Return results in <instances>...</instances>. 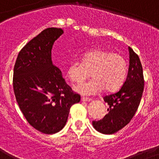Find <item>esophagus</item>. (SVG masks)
Here are the masks:
<instances>
[{"label":"esophagus","instance_id":"1","mask_svg":"<svg viewBox=\"0 0 159 159\" xmlns=\"http://www.w3.org/2000/svg\"><path fill=\"white\" fill-rule=\"evenodd\" d=\"M81 101H85V102H90V101H92V99L87 98V97H81Z\"/></svg>","mask_w":159,"mask_h":159}]
</instances>
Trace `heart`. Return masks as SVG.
<instances>
[{
  "instance_id": "b5f03b06",
  "label": "heart",
  "mask_w": 159,
  "mask_h": 159,
  "mask_svg": "<svg viewBox=\"0 0 159 159\" xmlns=\"http://www.w3.org/2000/svg\"><path fill=\"white\" fill-rule=\"evenodd\" d=\"M91 73L93 79L78 85L75 90L82 95L91 96L104 89L112 92L124 84L128 64L123 55L104 50H93L83 54L81 63L74 62L67 68L68 78L75 83L82 82Z\"/></svg>"
}]
</instances>
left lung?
<instances>
[{"instance_id": "1", "label": "left lung", "mask_w": 159, "mask_h": 159, "mask_svg": "<svg viewBox=\"0 0 159 159\" xmlns=\"http://www.w3.org/2000/svg\"><path fill=\"white\" fill-rule=\"evenodd\" d=\"M128 76L118 92L105 96L108 114L98 121H93L97 131L111 135L122 129L131 121L136 112L143 92L144 80L139 58L130 47Z\"/></svg>"}]
</instances>
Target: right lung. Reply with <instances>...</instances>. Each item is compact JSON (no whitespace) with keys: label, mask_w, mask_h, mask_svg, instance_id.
<instances>
[{"label":"right lung","mask_w":159,"mask_h":159,"mask_svg":"<svg viewBox=\"0 0 159 159\" xmlns=\"http://www.w3.org/2000/svg\"><path fill=\"white\" fill-rule=\"evenodd\" d=\"M64 31L49 28L34 37L20 51L13 72V89L18 105L28 122L44 134L64 128L70 108L81 100L54 66L51 50Z\"/></svg>","instance_id":"right-lung-1"}]
</instances>
